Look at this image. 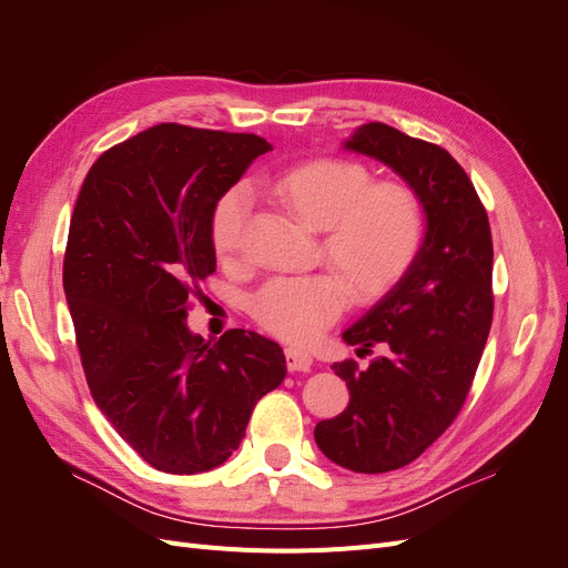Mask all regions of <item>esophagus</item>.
Instances as JSON below:
<instances>
[{
  "mask_svg": "<svg viewBox=\"0 0 568 568\" xmlns=\"http://www.w3.org/2000/svg\"><path fill=\"white\" fill-rule=\"evenodd\" d=\"M284 355H286V367H288V372H311V367H313L311 353H305V351H301V348L288 346V348L284 351Z\"/></svg>",
  "mask_w": 568,
  "mask_h": 568,
  "instance_id": "1",
  "label": "esophagus"
}]
</instances>
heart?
<instances>
[{"label":"heart","mask_w":568,"mask_h":568,"mask_svg":"<svg viewBox=\"0 0 568 568\" xmlns=\"http://www.w3.org/2000/svg\"><path fill=\"white\" fill-rule=\"evenodd\" d=\"M372 182L353 161L315 159L267 182L270 194L303 225L322 230V255L336 272L270 280L251 301L265 332L291 343H311L334 324L348 294L376 301L398 284L424 242L426 217L419 196L400 182ZM248 192L232 186L215 203L211 242L230 257L242 242Z\"/></svg>","instance_id":"obj_1"}]
</instances>
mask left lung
Masks as SVG:
<instances>
[{"label":"left lung","instance_id":"1","mask_svg":"<svg viewBox=\"0 0 568 568\" xmlns=\"http://www.w3.org/2000/svg\"><path fill=\"white\" fill-rule=\"evenodd\" d=\"M343 149L388 165L426 217L405 277L341 334L357 355H384L367 369L332 365L351 403L315 426L317 448L338 467L384 474L415 462L467 400L493 322V239L471 180L445 149L384 123L359 125Z\"/></svg>","mask_w":568,"mask_h":568}]
</instances>
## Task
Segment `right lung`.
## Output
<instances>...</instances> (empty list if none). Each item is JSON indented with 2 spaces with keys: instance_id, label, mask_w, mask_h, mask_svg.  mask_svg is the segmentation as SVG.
<instances>
[{
  "instance_id": "1",
  "label": "right lung",
  "mask_w": 568,
  "mask_h": 568,
  "mask_svg": "<svg viewBox=\"0 0 568 568\" xmlns=\"http://www.w3.org/2000/svg\"><path fill=\"white\" fill-rule=\"evenodd\" d=\"M272 146L255 134L175 123L99 156L68 230L63 288L97 407L153 469L201 474L242 443L286 357L255 332L205 341L189 298L215 272L217 199Z\"/></svg>"
}]
</instances>
